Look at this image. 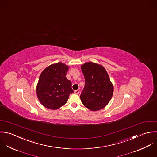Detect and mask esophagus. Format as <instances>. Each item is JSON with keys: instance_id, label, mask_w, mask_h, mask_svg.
Returning <instances> with one entry per match:
<instances>
[{"instance_id": "34e87169", "label": "esophagus", "mask_w": 157, "mask_h": 157, "mask_svg": "<svg viewBox=\"0 0 157 157\" xmlns=\"http://www.w3.org/2000/svg\"><path fill=\"white\" fill-rule=\"evenodd\" d=\"M79 93H80V90H75V91H74V93H75V94H79Z\"/></svg>"}]
</instances>
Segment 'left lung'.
<instances>
[{
  "label": "left lung",
  "instance_id": "left-lung-1",
  "mask_svg": "<svg viewBox=\"0 0 157 157\" xmlns=\"http://www.w3.org/2000/svg\"><path fill=\"white\" fill-rule=\"evenodd\" d=\"M81 69L85 80L80 94L82 104L91 111L103 109L110 101L114 91L106 71L103 66L93 62L85 63Z\"/></svg>",
  "mask_w": 157,
  "mask_h": 157
}]
</instances>
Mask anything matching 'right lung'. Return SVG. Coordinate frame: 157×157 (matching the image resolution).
<instances>
[{
	"mask_svg": "<svg viewBox=\"0 0 157 157\" xmlns=\"http://www.w3.org/2000/svg\"><path fill=\"white\" fill-rule=\"evenodd\" d=\"M68 69L69 66L59 62L48 66L40 74L36 91L39 101L44 107L58 109L74 93L71 82L66 77Z\"/></svg>",
	"mask_w": 157,
	"mask_h": 157,
	"instance_id": "right-lung-1",
	"label": "right lung"
}]
</instances>
